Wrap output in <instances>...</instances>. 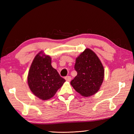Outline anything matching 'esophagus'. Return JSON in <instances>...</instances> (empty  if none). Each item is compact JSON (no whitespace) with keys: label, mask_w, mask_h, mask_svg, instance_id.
<instances>
[{"label":"esophagus","mask_w":134,"mask_h":134,"mask_svg":"<svg viewBox=\"0 0 134 134\" xmlns=\"http://www.w3.org/2000/svg\"><path fill=\"white\" fill-rule=\"evenodd\" d=\"M71 79V76H67L65 77V79L67 82H70Z\"/></svg>","instance_id":"34e87169"}]
</instances>
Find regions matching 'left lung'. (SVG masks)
Segmentation results:
<instances>
[{
    "instance_id": "obj_1",
    "label": "left lung",
    "mask_w": 134,
    "mask_h": 134,
    "mask_svg": "<svg viewBox=\"0 0 134 134\" xmlns=\"http://www.w3.org/2000/svg\"><path fill=\"white\" fill-rule=\"evenodd\" d=\"M74 69L77 75L71 81V85L75 91L84 97L97 92L104 80V69L96 54L86 48L76 58Z\"/></svg>"
}]
</instances>
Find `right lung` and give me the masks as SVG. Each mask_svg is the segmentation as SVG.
I'll list each match as a JSON object with an SVG mask.
<instances>
[{
    "label": "right lung",
    "instance_id": "1",
    "mask_svg": "<svg viewBox=\"0 0 134 134\" xmlns=\"http://www.w3.org/2000/svg\"><path fill=\"white\" fill-rule=\"evenodd\" d=\"M65 82L52 67L49 56L40 52L35 56L27 76L28 85L34 95L47 100L54 96Z\"/></svg>",
    "mask_w": 134,
    "mask_h": 134
}]
</instances>
